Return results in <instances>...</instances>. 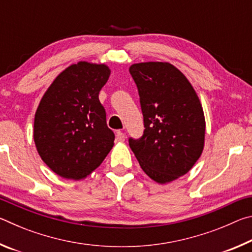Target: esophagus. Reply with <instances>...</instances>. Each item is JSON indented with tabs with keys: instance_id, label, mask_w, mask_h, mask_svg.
Instances as JSON below:
<instances>
[{
	"instance_id": "1",
	"label": "esophagus",
	"mask_w": 252,
	"mask_h": 252,
	"mask_svg": "<svg viewBox=\"0 0 252 252\" xmlns=\"http://www.w3.org/2000/svg\"><path fill=\"white\" fill-rule=\"evenodd\" d=\"M125 139H126V134L123 133L122 131H117V140L118 141H125Z\"/></svg>"
}]
</instances>
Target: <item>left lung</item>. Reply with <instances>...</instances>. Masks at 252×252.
<instances>
[{"label":"left lung","mask_w":252,"mask_h":252,"mask_svg":"<svg viewBox=\"0 0 252 252\" xmlns=\"http://www.w3.org/2000/svg\"><path fill=\"white\" fill-rule=\"evenodd\" d=\"M140 96L143 134L129 146L144 172L159 183L186 174L203 150V110L192 85L167 62L130 66Z\"/></svg>","instance_id":"obj_1"}]
</instances>
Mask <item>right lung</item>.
Returning a JSON list of instances; mask_svg holds the SVG:
<instances>
[{
    "instance_id": "1",
    "label": "right lung",
    "mask_w": 252,
    "mask_h": 252,
    "mask_svg": "<svg viewBox=\"0 0 252 252\" xmlns=\"http://www.w3.org/2000/svg\"><path fill=\"white\" fill-rule=\"evenodd\" d=\"M110 76L104 64L79 62L60 73L34 118V142L45 164L80 180L99 167L113 147L99 93Z\"/></svg>"
}]
</instances>
